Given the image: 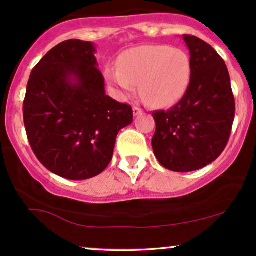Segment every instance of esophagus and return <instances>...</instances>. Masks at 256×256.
<instances>
[{
  "label": "esophagus",
  "mask_w": 256,
  "mask_h": 256,
  "mask_svg": "<svg viewBox=\"0 0 256 256\" xmlns=\"http://www.w3.org/2000/svg\"><path fill=\"white\" fill-rule=\"evenodd\" d=\"M132 110H134V116H140V114H142V110H140V107H137V106H134Z\"/></svg>",
  "instance_id": "1"
}]
</instances>
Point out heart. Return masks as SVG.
<instances>
[{"mask_svg": "<svg viewBox=\"0 0 256 256\" xmlns=\"http://www.w3.org/2000/svg\"><path fill=\"white\" fill-rule=\"evenodd\" d=\"M192 74L186 52L167 46H142L122 52L118 66H108L106 78L122 96L140 84L143 98L152 106H167L183 95Z\"/></svg>", "mask_w": 256, "mask_h": 256, "instance_id": "obj_1", "label": "heart"}]
</instances>
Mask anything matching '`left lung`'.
<instances>
[{"label":"left lung","mask_w":256,"mask_h":256,"mask_svg":"<svg viewBox=\"0 0 256 256\" xmlns=\"http://www.w3.org/2000/svg\"><path fill=\"white\" fill-rule=\"evenodd\" d=\"M190 52L192 74L184 96L168 110L152 112L156 131L152 150L174 172L210 165L224 152L234 119V98L228 67L204 40L183 34Z\"/></svg>","instance_id":"8db88e82"}]
</instances>
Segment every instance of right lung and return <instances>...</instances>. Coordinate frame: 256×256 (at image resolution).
<instances>
[{"label":"right lung","instance_id":"add662e5","mask_svg":"<svg viewBox=\"0 0 256 256\" xmlns=\"http://www.w3.org/2000/svg\"><path fill=\"white\" fill-rule=\"evenodd\" d=\"M22 112L40 162L71 180L104 171L119 131L134 119L131 106L106 95L95 46L79 40L58 44L34 67Z\"/></svg>","mask_w":256,"mask_h":256}]
</instances>
